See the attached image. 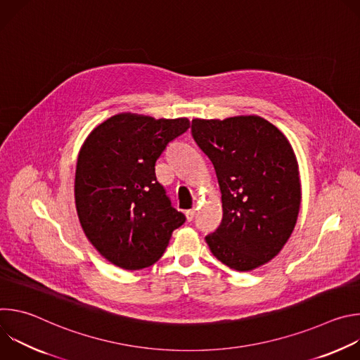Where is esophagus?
Instances as JSON below:
<instances>
[{
  "mask_svg": "<svg viewBox=\"0 0 360 360\" xmlns=\"http://www.w3.org/2000/svg\"><path fill=\"white\" fill-rule=\"evenodd\" d=\"M195 210H189V211H186L185 212V215H186V221L188 222H191V221H193V218H195Z\"/></svg>",
  "mask_w": 360,
  "mask_h": 360,
  "instance_id": "1",
  "label": "esophagus"
}]
</instances>
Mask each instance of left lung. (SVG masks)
I'll return each instance as SVG.
<instances>
[{"label":"left lung","instance_id":"obj_1","mask_svg":"<svg viewBox=\"0 0 360 360\" xmlns=\"http://www.w3.org/2000/svg\"><path fill=\"white\" fill-rule=\"evenodd\" d=\"M191 131L214 164L222 192V222L205 240L231 269L262 266L288 242L299 214L300 181L290 143L256 115L193 120Z\"/></svg>","mask_w":360,"mask_h":360}]
</instances>
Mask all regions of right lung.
Wrapping results in <instances>:
<instances>
[{"label": "right lung", "instance_id": "obj_1", "mask_svg": "<svg viewBox=\"0 0 360 360\" xmlns=\"http://www.w3.org/2000/svg\"><path fill=\"white\" fill-rule=\"evenodd\" d=\"M189 121L120 114L85 139L77 162L75 205L94 248L111 264L138 271L155 264L185 215L157 181L155 164Z\"/></svg>", "mask_w": 360, "mask_h": 360}]
</instances>
